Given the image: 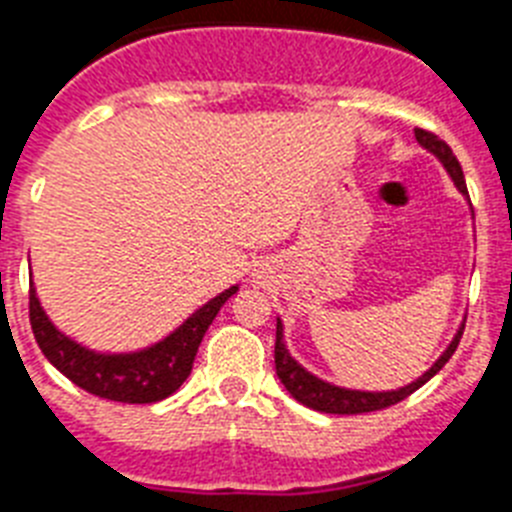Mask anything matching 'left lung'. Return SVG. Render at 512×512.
I'll return each mask as SVG.
<instances>
[{
	"mask_svg": "<svg viewBox=\"0 0 512 512\" xmlns=\"http://www.w3.org/2000/svg\"><path fill=\"white\" fill-rule=\"evenodd\" d=\"M414 135H416V143L422 145L424 150H429V153H432V156L445 166V171L450 174V179H453V184L458 187V192L468 197L461 163H458V158L453 156L450 145L442 143L440 137L432 135V132L419 130V127L414 130ZM463 325H466V320L461 322V328L455 330V336L453 341L448 343V349L437 356V362L432 364L422 377L411 380L409 385H403V388H395V390H356V388H341V385H333V382L322 380V377L312 375L307 367H302V364L296 362L294 356H291L289 346H286L283 322L281 317H278L276 320V375L278 380L283 382V388L289 390L296 401L304 403L307 409L322 411V414H367V411L388 409V406H393V403L409 398L414 390L422 388L424 382L432 380V377H435L445 364H448V359L455 354V349H458V341H461L463 336Z\"/></svg>",
	"mask_w": 512,
	"mask_h": 512,
	"instance_id": "left-lung-1",
	"label": "left lung"
}]
</instances>
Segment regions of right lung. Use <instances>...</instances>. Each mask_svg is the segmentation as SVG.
I'll return each mask as SVG.
<instances>
[{
  "label": "right lung",
  "instance_id": "obj_1",
  "mask_svg": "<svg viewBox=\"0 0 512 512\" xmlns=\"http://www.w3.org/2000/svg\"><path fill=\"white\" fill-rule=\"evenodd\" d=\"M236 291L239 286L223 289L203 307H197L182 325H176L169 336L150 346L137 351H96L51 322L30 281V325L46 359L77 388L119 403H156L176 393L190 377L205 330Z\"/></svg>",
  "mask_w": 512,
  "mask_h": 512
}]
</instances>
